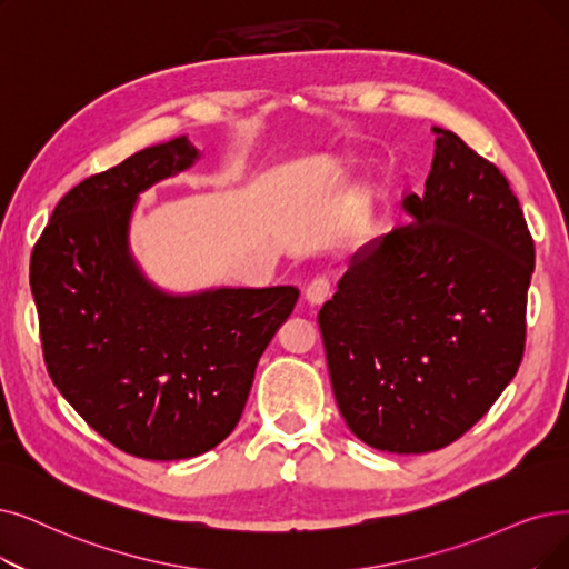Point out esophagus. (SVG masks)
Returning a JSON list of instances; mask_svg holds the SVG:
<instances>
[{
	"label": "esophagus",
	"instance_id": "1",
	"mask_svg": "<svg viewBox=\"0 0 569 569\" xmlns=\"http://www.w3.org/2000/svg\"><path fill=\"white\" fill-rule=\"evenodd\" d=\"M329 293H331V282H329V278L320 276L306 287V301L310 306H322L329 299Z\"/></svg>",
	"mask_w": 569,
	"mask_h": 569
}]
</instances>
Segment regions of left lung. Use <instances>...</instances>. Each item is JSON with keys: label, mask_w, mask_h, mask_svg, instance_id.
I'll list each match as a JSON object with an SVG mask.
<instances>
[{"label": "left lung", "mask_w": 569, "mask_h": 569, "mask_svg": "<svg viewBox=\"0 0 569 569\" xmlns=\"http://www.w3.org/2000/svg\"><path fill=\"white\" fill-rule=\"evenodd\" d=\"M411 217L359 247L317 315L340 416L367 446L418 456L479 422L526 348L535 244L507 177L456 132Z\"/></svg>", "instance_id": "8db88e82"}]
</instances>
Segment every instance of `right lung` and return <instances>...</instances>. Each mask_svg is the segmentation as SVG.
Returning a JSON list of instances; mask_svg holds the SVG:
<instances>
[{"instance_id":"right-lung-1","label":"right lung","mask_w":569,"mask_h":569,"mask_svg":"<svg viewBox=\"0 0 569 569\" xmlns=\"http://www.w3.org/2000/svg\"><path fill=\"white\" fill-rule=\"evenodd\" d=\"M198 158L177 138L83 179L32 252L56 388L98 435L144 460L196 458L231 435L263 350L299 301L291 284L172 293L144 276L130 249L138 198Z\"/></svg>"}]
</instances>
